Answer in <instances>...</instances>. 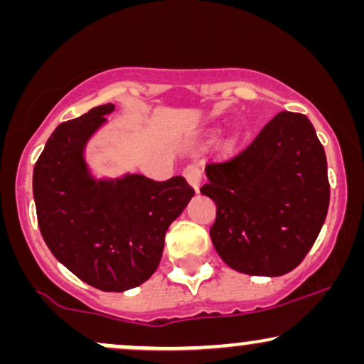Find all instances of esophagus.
<instances>
[{"label":"esophagus","mask_w":364,"mask_h":364,"mask_svg":"<svg viewBox=\"0 0 364 364\" xmlns=\"http://www.w3.org/2000/svg\"><path fill=\"white\" fill-rule=\"evenodd\" d=\"M183 174H185L186 181L193 186V190L198 191L200 183H202V169H200L196 164H190V166H186L185 173Z\"/></svg>","instance_id":"obj_1"}]
</instances>
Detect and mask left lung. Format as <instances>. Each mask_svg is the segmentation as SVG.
I'll return each instance as SVG.
<instances>
[{
  "mask_svg": "<svg viewBox=\"0 0 364 364\" xmlns=\"http://www.w3.org/2000/svg\"><path fill=\"white\" fill-rule=\"evenodd\" d=\"M200 188L217 205L210 240L225 265L279 277L303 262L330 202L327 157L310 119L282 111L229 157L208 159Z\"/></svg>",
  "mask_w": 364,
  "mask_h": 364,
  "instance_id": "8db88e82",
  "label": "left lung"
}]
</instances>
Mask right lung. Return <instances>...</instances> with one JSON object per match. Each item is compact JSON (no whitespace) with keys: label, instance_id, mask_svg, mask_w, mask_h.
<instances>
[{"label":"right lung","instance_id":"right-lung-1","mask_svg":"<svg viewBox=\"0 0 364 364\" xmlns=\"http://www.w3.org/2000/svg\"><path fill=\"white\" fill-rule=\"evenodd\" d=\"M112 111V104L94 107L54 129L32 188L41 235L56 260L92 287L123 292L156 272L168 228L195 191L183 176L95 178L85 149Z\"/></svg>","mask_w":364,"mask_h":364}]
</instances>
